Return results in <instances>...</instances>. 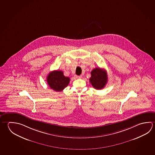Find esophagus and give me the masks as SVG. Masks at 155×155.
<instances>
[{
  "instance_id": "esophagus-1",
  "label": "esophagus",
  "mask_w": 155,
  "mask_h": 155,
  "mask_svg": "<svg viewBox=\"0 0 155 155\" xmlns=\"http://www.w3.org/2000/svg\"><path fill=\"white\" fill-rule=\"evenodd\" d=\"M74 77L76 79L81 78L82 76H77V75H75Z\"/></svg>"
}]
</instances>
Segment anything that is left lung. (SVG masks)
Here are the masks:
<instances>
[{
    "label": "left lung",
    "mask_w": 155,
    "mask_h": 155,
    "mask_svg": "<svg viewBox=\"0 0 155 155\" xmlns=\"http://www.w3.org/2000/svg\"><path fill=\"white\" fill-rule=\"evenodd\" d=\"M90 83L96 89H102L105 87L108 81V76L106 70L100 68H94L91 72Z\"/></svg>",
    "instance_id": "8db88e82"
}]
</instances>
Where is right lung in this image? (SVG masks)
I'll use <instances>...</instances> for the list:
<instances>
[{"label": "right lung", "instance_id": "add662e5", "mask_svg": "<svg viewBox=\"0 0 155 155\" xmlns=\"http://www.w3.org/2000/svg\"><path fill=\"white\" fill-rule=\"evenodd\" d=\"M70 79L64 75L62 71L51 72L47 77V81L49 87L55 91H61L68 85Z\"/></svg>", "mask_w": 155, "mask_h": 155}]
</instances>
